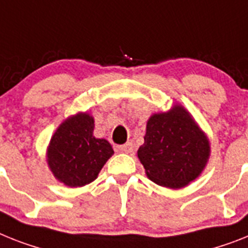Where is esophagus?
I'll return each instance as SVG.
<instances>
[{"label": "esophagus", "instance_id": "esophagus-1", "mask_svg": "<svg viewBox=\"0 0 248 248\" xmlns=\"http://www.w3.org/2000/svg\"><path fill=\"white\" fill-rule=\"evenodd\" d=\"M118 149H119L120 152L122 153H133V151H134V147H133L132 143H126V144H124V146H119L118 147Z\"/></svg>", "mask_w": 248, "mask_h": 248}]
</instances>
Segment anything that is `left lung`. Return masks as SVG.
I'll list each match as a JSON object with an SVG mask.
<instances>
[{
    "mask_svg": "<svg viewBox=\"0 0 248 248\" xmlns=\"http://www.w3.org/2000/svg\"><path fill=\"white\" fill-rule=\"evenodd\" d=\"M209 155L208 137L181 105L149 118L144 143L138 149L148 179L170 189H181L194 181Z\"/></svg>",
    "mask_w": 248,
    "mask_h": 248,
    "instance_id": "1",
    "label": "left lung"
}]
</instances>
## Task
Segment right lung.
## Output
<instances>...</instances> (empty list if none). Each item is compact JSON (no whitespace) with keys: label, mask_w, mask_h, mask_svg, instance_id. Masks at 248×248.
Instances as JSON below:
<instances>
[{"label":"right lung","mask_w":248,"mask_h":248,"mask_svg":"<svg viewBox=\"0 0 248 248\" xmlns=\"http://www.w3.org/2000/svg\"><path fill=\"white\" fill-rule=\"evenodd\" d=\"M93 118L78 112L58 126L53 134L46 161L54 177L71 187L92 183L114 149L106 139L93 137Z\"/></svg>","instance_id":"obj_1"}]
</instances>
